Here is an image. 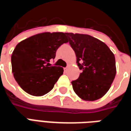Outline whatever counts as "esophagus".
<instances>
[{"instance_id":"34e87169","label":"esophagus","mask_w":131,"mask_h":131,"mask_svg":"<svg viewBox=\"0 0 131 131\" xmlns=\"http://www.w3.org/2000/svg\"><path fill=\"white\" fill-rule=\"evenodd\" d=\"M64 69V71H67V69H68V67H65V68Z\"/></svg>"}]
</instances>
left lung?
<instances>
[{
    "mask_svg": "<svg viewBox=\"0 0 131 131\" xmlns=\"http://www.w3.org/2000/svg\"><path fill=\"white\" fill-rule=\"evenodd\" d=\"M75 52L77 63L82 69L79 79L71 82L80 98L95 101L110 90L116 73L114 54L101 40L90 35L65 33Z\"/></svg>",
    "mask_w": 131,
    "mask_h": 131,
    "instance_id": "obj_1",
    "label": "left lung"
}]
</instances>
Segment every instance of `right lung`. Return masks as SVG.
Returning a JSON list of instances; mask_svg holds the SVG:
<instances>
[{"label": "right lung", "mask_w": 131, "mask_h": 131, "mask_svg": "<svg viewBox=\"0 0 131 131\" xmlns=\"http://www.w3.org/2000/svg\"><path fill=\"white\" fill-rule=\"evenodd\" d=\"M68 42L65 33L44 32L27 38L16 46L11 56L12 71L19 85L34 96L49 93L63 74L62 67L50 66L61 45Z\"/></svg>", "instance_id": "1"}]
</instances>
